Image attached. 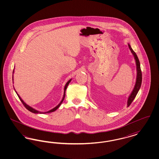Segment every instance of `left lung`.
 Returning a JSON list of instances; mask_svg holds the SVG:
<instances>
[{"instance_id": "obj_1", "label": "left lung", "mask_w": 159, "mask_h": 159, "mask_svg": "<svg viewBox=\"0 0 159 159\" xmlns=\"http://www.w3.org/2000/svg\"><path fill=\"white\" fill-rule=\"evenodd\" d=\"M128 46L129 49L130 50V52L134 55V59L135 60L136 66V82H135V84L134 86V88L132 91L131 93L129 95L128 101H127V107H128L130 105V104L132 102L134 99L136 97V95H137L138 91L141 88V83H142V72H141V70L139 61V59H138V58L136 55V53L133 51V49H132V48H131V46H130L129 43H128Z\"/></svg>"}]
</instances>
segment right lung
I'll return each instance as SVG.
<instances>
[{
	"label": "right lung",
	"mask_w": 159,
	"mask_h": 159,
	"mask_svg": "<svg viewBox=\"0 0 159 159\" xmlns=\"http://www.w3.org/2000/svg\"><path fill=\"white\" fill-rule=\"evenodd\" d=\"M14 73V71H13V74ZM12 80H13V82H14V75L12 76ZM71 81V79H70L69 80H68V82L66 83V85H65V86H64V95H63V97H62V98L61 99V101H60V102L57 105V106H56L55 107H54L52 109H51V110H49V111H45V112H42V111H38L37 110H36V109H34V108H33V107H31L30 106H29L28 104H27L24 101H23V99H21V98L20 97V96L17 93V92L15 91V88H14V90H15V92H16V93L17 94V95H18V98H20V101L22 102V103L23 104V105L25 106V107L29 110V111H31V113H33L35 114H46V113H52V112H53V111H55V110H57L59 107H60V106H61V104H62V102H63V101H64V98H65V96H66V89H67V86H68V84L70 83V82Z\"/></svg>",
	"instance_id": "right-lung-1"
}]
</instances>
